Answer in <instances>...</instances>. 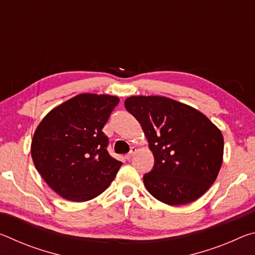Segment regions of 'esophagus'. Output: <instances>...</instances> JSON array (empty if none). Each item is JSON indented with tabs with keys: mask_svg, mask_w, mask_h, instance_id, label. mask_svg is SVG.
I'll return each instance as SVG.
<instances>
[{
	"mask_svg": "<svg viewBox=\"0 0 255 255\" xmlns=\"http://www.w3.org/2000/svg\"><path fill=\"white\" fill-rule=\"evenodd\" d=\"M136 152H137V149H136V147H131V149H130V152H129L127 155H126V156H125V157H126V159H128V161H129V159H130L132 156H133V155H135L136 154Z\"/></svg>",
	"mask_w": 255,
	"mask_h": 255,
	"instance_id": "34e87169",
	"label": "esophagus"
}]
</instances>
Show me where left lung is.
I'll return each instance as SVG.
<instances>
[{"instance_id": "8db88e82", "label": "left lung", "mask_w": 255, "mask_h": 255, "mask_svg": "<svg viewBox=\"0 0 255 255\" xmlns=\"http://www.w3.org/2000/svg\"><path fill=\"white\" fill-rule=\"evenodd\" d=\"M128 112L140 124L154 166L147 191L170 206L197 200L215 182L224 154L222 131L195 108L165 97H129Z\"/></svg>"}]
</instances>
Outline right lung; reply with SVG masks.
<instances>
[{
  "mask_svg": "<svg viewBox=\"0 0 255 255\" xmlns=\"http://www.w3.org/2000/svg\"><path fill=\"white\" fill-rule=\"evenodd\" d=\"M119 99L83 93L47 114L31 141L34 166L46 183L66 200H91L105 191L123 163L107 150L102 131Z\"/></svg>",
  "mask_w": 255,
  "mask_h": 255,
  "instance_id": "1",
  "label": "right lung"
}]
</instances>
